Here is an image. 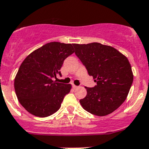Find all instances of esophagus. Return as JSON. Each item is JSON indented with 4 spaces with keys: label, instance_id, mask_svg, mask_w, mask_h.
I'll return each mask as SVG.
<instances>
[{
    "label": "esophagus",
    "instance_id": "34e87169",
    "mask_svg": "<svg viewBox=\"0 0 149 149\" xmlns=\"http://www.w3.org/2000/svg\"><path fill=\"white\" fill-rule=\"evenodd\" d=\"M73 88H74V89H76V88H78L79 86H76V85H73Z\"/></svg>",
    "mask_w": 149,
    "mask_h": 149
}]
</instances>
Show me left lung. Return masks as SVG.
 <instances>
[{
    "label": "left lung",
    "mask_w": 149,
    "mask_h": 149,
    "mask_svg": "<svg viewBox=\"0 0 149 149\" xmlns=\"http://www.w3.org/2000/svg\"><path fill=\"white\" fill-rule=\"evenodd\" d=\"M73 46L76 55L97 82L94 88L85 87L87 95L80 104L95 116L112 113L125 102L133 83L128 59L115 48L99 42Z\"/></svg>",
    "instance_id": "1"
}]
</instances>
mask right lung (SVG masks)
Segmentation results:
<instances>
[{"instance_id":"obj_1","label":"right lung","mask_w":149,"mask_h":149,"mask_svg":"<svg viewBox=\"0 0 149 149\" xmlns=\"http://www.w3.org/2000/svg\"><path fill=\"white\" fill-rule=\"evenodd\" d=\"M74 52L73 44L52 42L31 52L23 61L14 81L18 100L28 112L44 118L58 110L70 84L54 81L64 61Z\"/></svg>"}]
</instances>
